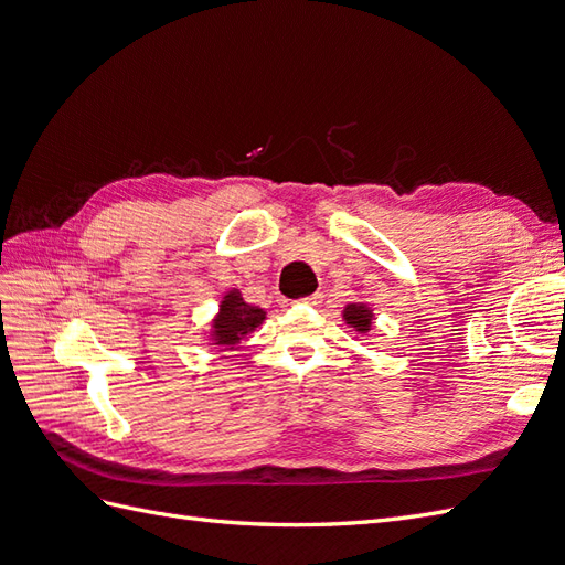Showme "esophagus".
Wrapping results in <instances>:
<instances>
[{
  "mask_svg": "<svg viewBox=\"0 0 565 565\" xmlns=\"http://www.w3.org/2000/svg\"><path fill=\"white\" fill-rule=\"evenodd\" d=\"M301 303H306V306H320V303H322V295L316 292V295H311V297H306Z\"/></svg>",
  "mask_w": 565,
  "mask_h": 565,
  "instance_id": "1",
  "label": "esophagus"
}]
</instances>
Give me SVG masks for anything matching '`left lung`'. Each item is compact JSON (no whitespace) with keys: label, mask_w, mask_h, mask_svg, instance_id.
Masks as SVG:
<instances>
[{"label":"left lung","mask_w":565,"mask_h":565,"mask_svg":"<svg viewBox=\"0 0 565 565\" xmlns=\"http://www.w3.org/2000/svg\"><path fill=\"white\" fill-rule=\"evenodd\" d=\"M341 318L353 328L358 334H367L372 330V322H374V313L367 303L363 301H355V303H347V309L341 311Z\"/></svg>","instance_id":"left-lung-1"}]
</instances>
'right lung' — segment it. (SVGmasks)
Returning <instances> with one entry per match:
<instances>
[{
  "label": "right lung",
  "mask_w": 565,
  "mask_h": 565,
  "mask_svg": "<svg viewBox=\"0 0 565 565\" xmlns=\"http://www.w3.org/2000/svg\"><path fill=\"white\" fill-rule=\"evenodd\" d=\"M264 320L266 311L259 309V306L247 303L241 289L233 287L218 303V313L214 316L212 328L207 332L210 344L221 351H233L241 347L245 337H249L256 328H262Z\"/></svg>",
  "instance_id": "add662e5"
}]
</instances>
